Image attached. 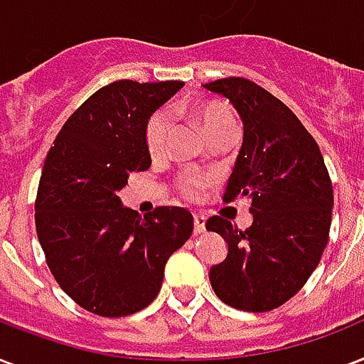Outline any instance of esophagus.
<instances>
[{
	"label": "esophagus",
	"mask_w": 364,
	"mask_h": 364,
	"mask_svg": "<svg viewBox=\"0 0 364 364\" xmlns=\"http://www.w3.org/2000/svg\"><path fill=\"white\" fill-rule=\"evenodd\" d=\"M205 222H207L205 214H201V213L193 214V230H196V233L205 232Z\"/></svg>",
	"instance_id": "obj_1"
}]
</instances>
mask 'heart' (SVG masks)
<instances>
[{
	"instance_id": "1",
	"label": "heart",
	"mask_w": 364,
	"mask_h": 364,
	"mask_svg": "<svg viewBox=\"0 0 364 364\" xmlns=\"http://www.w3.org/2000/svg\"><path fill=\"white\" fill-rule=\"evenodd\" d=\"M196 114L208 136H213L214 132L224 131L228 127H235V115H233L232 109L222 106V104H203L196 109ZM168 131H171L168 112L167 109H157L146 123V132H144V140H146V148L150 151V156H159L165 151ZM174 184L182 196L197 199L214 184V176L210 173L193 171V168H180L176 173V178H174Z\"/></svg>"
}]
</instances>
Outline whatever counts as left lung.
I'll list each match as a JSON object with an SVG mask.
<instances>
[{"mask_svg": "<svg viewBox=\"0 0 364 364\" xmlns=\"http://www.w3.org/2000/svg\"><path fill=\"white\" fill-rule=\"evenodd\" d=\"M205 89L226 97L243 119V146L224 201L247 197L252 224L239 230L213 216L207 230L228 243L208 279L222 302L241 311H272L302 289L328 243L332 182L315 138L279 98L245 77Z\"/></svg>", "mask_w": 364, "mask_h": 364, "instance_id": "obj_1", "label": "left lung"}]
</instances>
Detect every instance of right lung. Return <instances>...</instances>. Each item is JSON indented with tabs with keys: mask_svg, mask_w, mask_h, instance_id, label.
I'll return each mask as SVG.
<instances>
[{
	"mask_svg": "<svg viewBox=\"0 0 364 364\" xmlns=\"http://www.w3.org/2000/svg\"><path fill=\"white\" fill-rule=\"evenodd\" d=\"M182 87L114 81L68 117L47 154L36 197L39 245L60 289L91 314L125 317L150 306L168 256L193 232L186 208L140 216L117 197L129 174L150 168L146 123Z\"/></svg>",
	"mask_w": 364,
	"mask_h": 364,
	"instance_id": "obj_1",
	"label": "right lung"
}]
</instances>
